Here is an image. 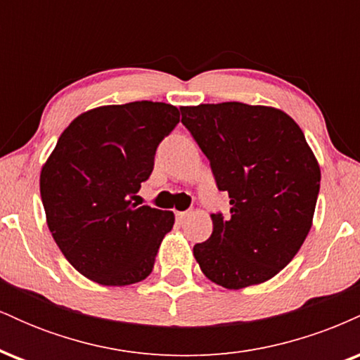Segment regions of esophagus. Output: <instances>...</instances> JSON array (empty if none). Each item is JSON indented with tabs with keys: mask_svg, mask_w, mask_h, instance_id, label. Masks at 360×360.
<instances>
[{
	"mask_svg": "<svg viewBox=\"0 0 360 360\" xmlns=\"http://www.w3.org/2000/svg\"><path fill=\"white\" fill-rule=\"evenodd\" d=\"M188 217H189V212H176V220L179 223H183Z\"/></svg>",
	"mask_w": 360,
	"mask_h": 360,
	"instance_id": "esophagus-1",
	"label": "esophagus"
}]
</instances>
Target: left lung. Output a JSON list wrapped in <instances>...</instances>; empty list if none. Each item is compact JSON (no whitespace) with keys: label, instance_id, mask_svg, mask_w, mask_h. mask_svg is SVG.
<instances>
[{"label":"left lung","instance_id":"1","mask_svg":"<svg viewBox=\"0 0 360 360\" xmlns=\"http://www.w3.org/2000/svg\"><path fill=\"white\" fill-rule=\"evenodd\" d=\"M183 125L208 157L230 217L213 213V232L194 259L226 289L266 283L291 262L311 229L320 166L298 123L272 106L229 101L183 106Z\"/></svg>","mask_w":360,"mask_h":360}]
</instances>
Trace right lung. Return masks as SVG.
I'll return each instance as SVG.
<instances>
[{"mask_svg": "<svg viewBox=\"0 0 360 360\" xmlns=\"http://www.w3.org/2000/svg\"><path fill=\"white\" fill-rule=\"evenodd\" d=\"M177 123L176 106L134 101L84 111L62 131L40 172V196L53 240L84 278L128 286L154 269L174 213L131 200Z\"/></svg>", "mask_w": 360, "mask_h": 360, "instance_id": "1", "label": "right lung"}]
</instances>
